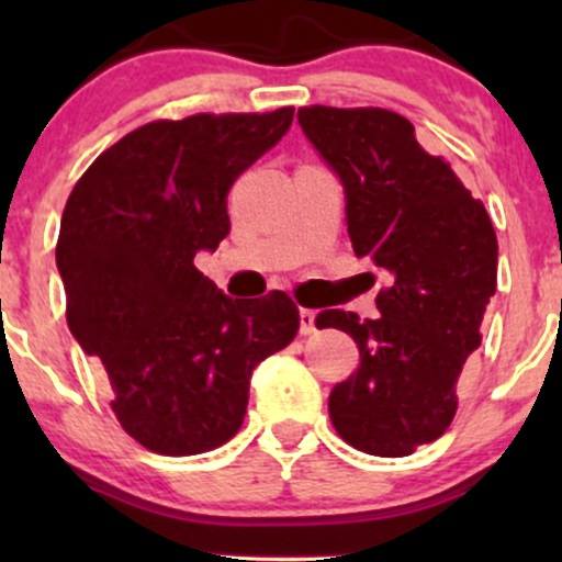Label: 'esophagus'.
<instances>
[{
  "mask_svg": "<svg viewBox=\"0 0 562 562\" xmlns=\"http://www.w3.org/2000/svg\"><path fill=\"white\" fill-rule=\"evenodd\" d=\"M299 319H301V333L303 335L317 333V312H314V308H301Z\"/></svg>",
  "mask_w": 562,
  "mask_h": 562,
  "instance_id": "obj_1",
  "label": "esophagus"
}]
</instances>
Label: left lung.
Wrapping results in <instances>:
<instances>
[{
  "label": "left lung",
  "instance_id": "1",
  "mask_svg": "<svg viewBox=\"0 0 562 562\" xmlns=\"http://www.w3.org/2000/svg\"><path fill=\"white\" fill-rule=\"evenodd\" d=\"M299 124L344 184L353 254L391 277L375 299L380 317H317L359 346L357 372L330 393V420L353 449L406 457L449 428L457 380L481 346L496 290L492 218L404 115L314 105Z\"/></svg>",
  "mask_w": 562,
  "mask_h": 562
}]
</instances>
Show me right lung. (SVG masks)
Masks as SVG:
<instances>
[{
    "label": "right lung",
    "instance_id": "right-lung-1",
    "mask_svg": "<svg viewBox=\"0 0 562 562\" xmlns=\"http://www.w3.org/2000/svg\"><path fill=\"white\" fill-rule=\"evenodd\" d=\"M274 113L153 121L89 166L57 237L68 327L97 357L113 412L145 449L187 457L240 430L250 375L299 333L285 293L229 299L195 269L229 235L227 195L288 134Z\"/></svg>",
    "mask_w": 562,
    "mask_h": 562
}]
</instances>
